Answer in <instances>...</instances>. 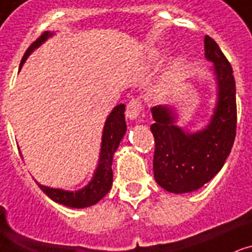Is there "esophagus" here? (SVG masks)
<instances>
[{
    "label": "esophagus",
    "instance_id": "esophagus-1",
    "mask_svg": "<svg viewBox=\"0 0 252 252\" xmlns=\"http://www.w3.org/2000/svg\"><path fill=\"white\" fill-rule=\"evenodd\" d=\"M143 112V105L139 99H131L126 106V117L128 120H136Z\"/></svg>",
    "mask_w": 252,
    "mask_h": 252
}]
</instances>
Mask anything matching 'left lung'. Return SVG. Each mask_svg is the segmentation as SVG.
I'll return each instance as SVG.
<instances>
[{
  "instance_id": "obj_1",
  "label": "left lung",
  "mask_w": 252,
  "mask_h": 252,
  "mask_svg": "<svg viewBox=\"0 0 252 252\" xmlns=\"http://www.w3.org/2000/svg\"><path fill=\"white\" fill-rule=\"evenodd\" d=\"M205 58L213 63L217 80V104L209 125L187 132L175 125L171 106H154L151 132L155 138L154 176L161 188L172 193L200 189L225 164L235 139L237 102L233 68L217 43L205 36Z\"/></svg>"
}]
</instances>
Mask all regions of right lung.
I'll list each match as a JSON object with an SVG mask.
<instances>
[{"label":"right lung","mask_w":252,"mask_h":252,"mask_svg":"<svg viewBox=\"0 0 252 252\" xmlns=\"http://www.w3.org/2000/svg\"><path fill=\"white\" fill-rule=\"evenodd\" d=\"M52 32H43L27 48L19 68L22 67L23 63L26 62L27 56L30 55L35 48H38L44 40H47V38H50ZM126 128L127 127H126V121H125V105L120 104L113 109L112 113L106 118L104 132H102L98 165L95 168L92 180L83 189H79V190H75V192H69V190H64V189L50 188V187L36 183L39 185V188L42 189L43 192L46 193L52 201H55L58 204H62V205L69 206V208L80 209V208H87V206L97 204L99 200H102L108 194V192L112 188L113 157H114V153L120 146V142L124 138Z\"/></svg>","instance_id":"right-lung-1"}]
</instances>
